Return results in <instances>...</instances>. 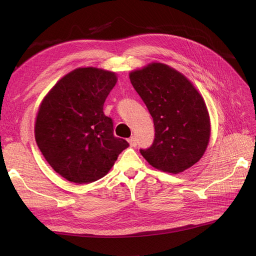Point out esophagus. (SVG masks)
Here are the masks:
<instances>
[{
	"instance_id": "1",
	"label": "esophagus",
	"mask_w": 256,
	"mask_h": 256,
	"mask_svg": "<svg viewBox=\"0 0 256 256\" xmlns=\"http://www.w3.org/2000/svg\"><path fill=\"white\" fill-rule=\"evenodd\" d=\"M128 142H129V144H130L131 147H136V136L129 138H128Z\"/></svg>"
}]
</instances>
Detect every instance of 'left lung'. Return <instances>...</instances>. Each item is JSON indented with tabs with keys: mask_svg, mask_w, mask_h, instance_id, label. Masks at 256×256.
<instances>
[{
	"mask_svg": "<svg viewBox=\"0 0 256 256\" xmlns=\"http://www.w3.org/2000/svg\"><path fill=\"white\" fill-rule=\"evenodd\" d=\"M148 109L154 140L142 156L154 168L178 174L203 157L210 138V118L202 95L186 76L162 63L129 74Z\"/></svg>",
	"mask_w": 256,
	"mask_h": 256,
	"instance_id": "8db88e82",
	"label": "left lung"
}]
</instances>
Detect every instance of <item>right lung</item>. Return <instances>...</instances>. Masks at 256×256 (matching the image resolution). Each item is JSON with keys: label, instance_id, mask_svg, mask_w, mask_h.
Masks as SVG:
<instances>
[{"label": "right lung", "instance_id": "right-lung-1", "mask_svg": "<svg viewBox=\"0 0 256 256\" xmlns=\"http://www.w3.org/2000/svg\"><path fill=\"white\" fill-rule=\"evenodd\" d=\"M118 82L115 72L76 68L54 85L40 106L35 140L52 168L76 184L96 182L129 146L113 134L104 104Z\"/></svg>", "mask_w": 256, "mask_h": 256}]
</instances>
